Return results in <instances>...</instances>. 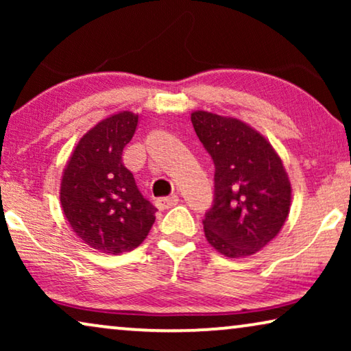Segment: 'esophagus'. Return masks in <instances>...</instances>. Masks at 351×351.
Returning a JSON list of instances; mask_svg holds the SVG:
<instances>
[{
	"mask_svg": "<svg viewBox=\"0 0 351 351\" xmlns=\"http://www.w3.org/2000/svg\"><path fill=\"white\" fill-rule=\"evenodd\" d=\"M179 203V196L171 195V196H162V198L156 199V208L158 209H169L172 206Z\"/></svg>",
	"mask_w": 351,
	"mask_h": 351,
	"instance_id": "34e87169",
	"label": "esophagus"
}]
</instances>
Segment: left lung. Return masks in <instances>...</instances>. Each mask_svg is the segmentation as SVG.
<instances>
[{"mask_svg":"<svg viewBox=\"0 0 351 351\" xmlns=\"http://www.w3.org/2000/svg\"><path fill=\"white\" fill-rule=\"evenodd\" d=\"M195 132L213 158L214 199L204 234L227 257L261 251L280 233L291 206V184L273 147L234 118L191 113Z\"/></svg>","mask_w":351,"mask_h":351,"instance_id":"left-lung-1","label":"left lung"}]
</instances>
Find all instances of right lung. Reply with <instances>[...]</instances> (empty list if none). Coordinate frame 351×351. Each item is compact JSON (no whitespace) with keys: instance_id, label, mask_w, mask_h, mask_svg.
<instances>
[{"instance_id":"1","label":"right lung","mask_w":351,"mask_h":351,"mask_svg":"<svg viewBox=\"0 0 351 351\" xmlns=\"http://www.w3.org/2000/svg\"><path fill=\"white\" fill-rule=\"evenodd\" d=\"M137 114H113L76 145L60 185L62 209L73 232L104 254L136 249L155 223L156 208L143 198L123 148L137 128Z\"/></svg>"}]
</instances>
